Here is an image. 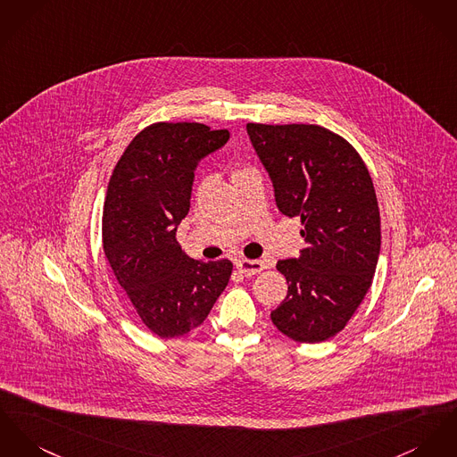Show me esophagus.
<instances>
[{
    "label": "esophagus",
    "instance_id": "obj_1",
    "mask_svg": "<svg viewBox=\"0 0 457 457\" xmlns=\"http://www.w3.org/2000/svg\"><path fill=\"white\" fill-rule=\"evenodd\" d=\"M237 268L240 273H244L245 277H252V275H257L259 271H262L266 266L262 261H248V259H240L237 262Z\"/></svg>",
    "mask_w": 457,
    "mask_h": 457
}]
</instances>
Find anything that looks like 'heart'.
Wrapping results in <instances>:
<instances>
[{
    "instance_id": "1",
    "label": "heart",
    "mask_w": 457,
    "mask_h": 457,
    "mask_svg": "<svg viewBox=\"0 0 457 457\" xmlns=\"http://www.w3.org/2000/svg\"><path fill=\"white\" fill-rule=\"evenodd\" d=\"M242 170H244V169H240V170H237V172H235V174H238V172H242Z\"/></svg>"
}]
</instances>
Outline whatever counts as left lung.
<instances>
[{
  "label": "left lung",
  "mask_w": 457,
  "mask_h": 457,
  "mask_svg": "<svg viewBox=\"0 0 457 457\" xmlns=\"http://www.w3.org/2000/svg\"><path fill=\"white\" fill-rule=\"evenodd\" d=\"M246 134L278 211L301 217L306 242L299 257L277 264L288 294L271 320L294 341H327L350 321L376 273L381 219L372 179L352 144L323 127L248 123Z\"/></svg>",
  "instance_id": "1"
}]
</instances>
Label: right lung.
Segmentation results:
<instances>
[{
	"label": "right lung",
	"mask_w": 457,
	"mask_h": 457,
	"mask_svg": "<svg viewBox=\"0 0 457 457\" xmlns=\"http://www.w3.org/2000/svg\"><path fill=\"white\" fill-rule=\"evenodd\" d=\"M228 141V130L204 123H154L129 144L107 186L105 257L142 323L165 339L202 325L231 278V261H195L176 238L198 163Z\"/></svg>",
	"instance_id": "add662e5"
}]
</instances>
